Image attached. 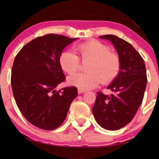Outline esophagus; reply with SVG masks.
Listing matches in <instances>:
<instances>
[{
	"mask_svg": "<svg viewBox=\"0 0 159 159\" xmlns=\"http://www.w3.org/2000/svg\"><path fill=\"white\" fill-rule=\"evenodd\" d=\"M78 94H82V93H86V90H81V89H78Z\"/></svg>",
	"mask_w": 159,
	"mask_h": 159,
	"instance_id": "1",
	"label": "esophagus"
}]
</instances>
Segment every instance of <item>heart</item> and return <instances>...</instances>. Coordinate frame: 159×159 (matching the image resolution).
Returning a JSON list of instances; mask_svg holds the SVG:
<instances>
[{
  "mask_svg": "<svg viewBox=\"0 0 159 159\" xmlns=\"http://www.w3.org/2000/svg\"><path fill=\"white\" fill-rule=\"evenodd\" d=\"M78 56L72 52H63L60 56V66L67 74H74L81 66V61H90L88 73H78L67 80L69 85L81 90L95 88L100 84L110 83L118 76L121 69V59L116 53L111 52L108 45L98 40H90L78 45L75 48Z\"/></svg>",
  "mask_w": 159,
  "mask_h": 159,
  "instance_id": "b5f03b06",
  "label": "heart"
}]
</instances>
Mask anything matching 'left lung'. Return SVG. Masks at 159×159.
Segmentation results:
<instances>
[{
  "label": "left lung",
  "mask_w": 159,
  "mask_h": 159,
  "mask_svg": "<svg viewBox=\"0 0 159 159\" xmlns=\"http://www.w3.org/2000/svg\"><path fill=\"white\" fill-rule=\"evenodd\" d=\"M114 45L121 59L118 76L107 89L111 96L97 92L92 108L96 122L107 130H118L132 121L143 101L147 77L145 63L130 43L114 35H104Z\"/></svg>",
  "instance_id": "left-lung-1"
}]
</instances>
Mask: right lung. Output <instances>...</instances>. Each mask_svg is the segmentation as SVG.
<instances>
[{
	"label": "right lung",
	"instance_id": "obj_1",
	"mask_svg": "<svg viewBox=\"0 0 159 159\" xmlns=\"http://www.w3.org/2000/svg\"><path fill=\"white\" fill-rule=\"evenodd\" d=\"M76 39L54 34L39 36L25 45L14 60L11 85L16 105L29 123L43 130L59 127L78 96L75 87L55 90L65 81L60 56Z\"/></svg>",
	"mask_w": 159,
	"mask_h": 159
}]
</instances>
